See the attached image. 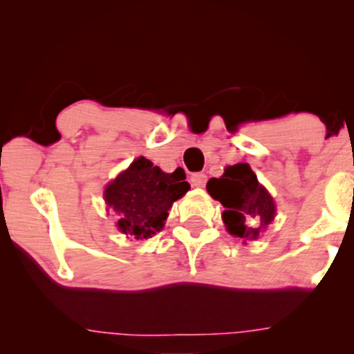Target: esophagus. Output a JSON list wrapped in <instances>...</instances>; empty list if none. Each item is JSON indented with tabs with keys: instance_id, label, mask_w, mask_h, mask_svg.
<instances>
[{
	"instance_id": "obj_1",
	"label": "esophagus",
	"mask_w": 354,
	"mask_h": 354,
	"mask_svg": "<svg viewBox=\"0 0 354 354\" xmlns=\"http://www.w3.org/2000/svg\"><path fill=\"white\" fill-rule=\"evenodd\" d=\"M191 183L196 188H203L206 185V174L205 173H193L191 174Z\"/></svg>"
}]
</instances>
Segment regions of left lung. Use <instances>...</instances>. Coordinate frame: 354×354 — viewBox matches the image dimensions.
Masks as SVG:
<instances>
[{
  "label": "left lung",
  "mask_w": 354,
  "mask_h": 354,
  "mask_svg": "<svg viewBox=\"0 0 354 354\" xmlns=\"http://www.w3.org/2000/svg\"><path fill=\"white\" fill-rule=\"evenodd\" d=\"M206 189L225 206L223 221L233 236L256 239L274 219L276 206L248 163L228 166L221 178H211ZM258 222V225L254 223Z\"/></svg>",
  "instance_id": "obj_1"
}]
</instances>
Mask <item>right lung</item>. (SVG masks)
I'll use <instances>...</instances> for the list:
<instances>
[{
  "label": "right lung",
  "mask_w": 354,
  "mask_h": 354,
  "mask_svg": "<svg viewBox=\"0 0 354 354\" xmlns=\"http://www.w3.org/2000/svg\"><path fill=\"white\" fill-rule=\"evenodd\" d=\"M181 168L161 171L145 156L136 158L104 189V201L116 228L136 239L151 238L165 226L173 203L185 196L189 183Z\"/></svg>",
  "instance_id": "obj_1"
}]
</instances>
